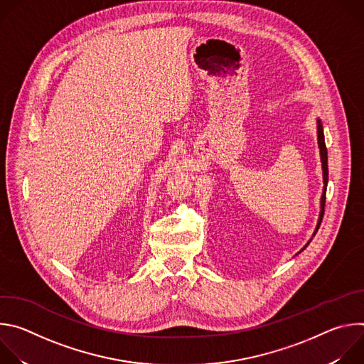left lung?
Wrapping results in <instances>:
<instances>
[{"label":"left lung","mask_w":364,"mask_h":364,"mask_svg":"<svg viewBox=\"0 0 364 364\" xmlns=\"http://www.w3.org/2000/svg\"><path fill=\"white\" fill-rule=\"evenodd\" d=\"M317 141H318V148H320V157H321V168H323V183H324V187H323V194H321V200H320V215H318V222H317V226H316V230L313 233V237L316 236L320 225H321V220H323V216H324V205H326V191H327V183H328V166H327V148H326V141H324V131H323V124H321V119L317 118ZM313 237H311L306 245L298 252L301 253L308 245L309 242L313 240Z\"/></svg>","instance_id":"1"}]
</instances>
